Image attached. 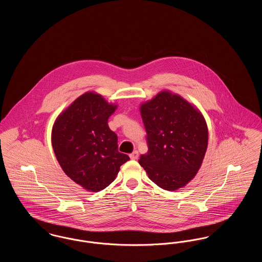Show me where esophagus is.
<instances>
[{"instance_id":"1","label":"esophagus","mask_w":262,"mask_h":262,"mask_svg":"<svg viewBox=\"0 0 262 262\" xmlns=\"http://www.w3.org/2000/svg\"><path fill=\"white\" fill-rule=\"evenodd\" d=\"M129 157H130V159L132 160H136V159H137L138 158V151H134L132 154H129Z\"/></svg>"}]
</instances>
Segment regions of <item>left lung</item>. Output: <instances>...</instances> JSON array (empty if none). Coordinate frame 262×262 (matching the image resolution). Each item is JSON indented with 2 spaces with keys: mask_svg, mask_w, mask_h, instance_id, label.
Listing matches in <instances>:
<instances>
[{
  "mask_svg": "<svg viewBox=\"0 0 262 262\" xmlns=\"http://www.w3.org/2000/svg\"><path fill=\"white\" fill-rule=\"evenodd\" d=\"M140 114L148 151L138 162L163 189L185 187L200 170L207 149L208 129L202 114L166 90L141 104Z\"/></svg>",
  "mask_w": 262,
  "mask_h": 262,
  "instance_id": "1",
  "label": "left lung"
}]
</instances>
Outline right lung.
<instances>
[{"label": "right lung", "instance_id": "obj_1", "mask_svg": "<svg viewBox=\"0 0 262 262\" xmlns=\"http://www.w3.org/2000/svg\"><path fill=\"white\" fill-rule=\"evenodd\" d=\"M117 109L100 94L86 92L59 115L52 145L62 171L89 191H99L116 179L129 157L118 151V137L108 125Z\"/></svg>", "mask_w": 262, "mask_h": 262}]
</instances>
